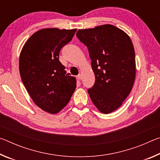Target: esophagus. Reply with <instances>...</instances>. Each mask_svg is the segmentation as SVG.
<instances>
[{"label":"esophagus","mask_w":160,"mask_h":160,"mask_svg":"<svg viewBox=\"0 0 160 160\" xmlns=\"http://www.w3.org/2000/svg\"><path fill=\"white\" fill-rule=\"evenodd\" d=\"M77 79H78V80H80L81 79H82V75H81V74L78 75V76H77Z\"/></svg>","instance_id":"obj_1"}]
</instances>
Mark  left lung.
I'll return each instance as SVG.
<instances>
[{
    "instance_id": "left-lung-1",
    "label": "left lung",
    "mask_w": 160,
    "mask_h": 160,
    "mask_svg": "<svg viewBox=\"0 0 160 160\" xmlns=\"http://www.w3.org/2000/svg\"><path fill=\"white\" fill-rule=\"evenodd\" d=\"M76 36L88 48L95 75L89 95L102 113L112 112L121 107L134 83L135 58L131 40L112 25L80 29Z\"/></svg>"
}]
</instances>
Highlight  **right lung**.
Returning <instances> with one entry per match:
<instances>
[{"instance_id": "obj_1", "label": "right lung", "mask_w": 160, "mask_h": 160, "mask_svg": "<svg viewBox=\"0 0 160 160\" xmlns=\"http://www.w3.org/2000/svg\"><path fill=\"white\" fill-rule=\"evenodd\" d=\"M77 29H43L29 37L21 51V79L34 102L42 110L56 113L66 106L76 88V80L66 74L59 61L62 48Z\"/></svg>"}]
</instances>
